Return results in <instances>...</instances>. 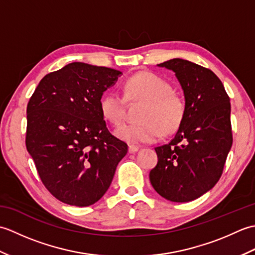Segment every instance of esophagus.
<instances>
[{"instance_id":"obj_1","label":"esophagus","mask_w":255,"mask_h":255,"mask_svg":"<svg viewBox=\"0 0 255 255\" xmlns=\"http://www.w3.org/2000/svg\"><path fill=\"white\" fill-rule=\"evenodd\" d=\"M138 150H139V147H137V145L130 144V145H129V147H128V152H129V153H136Z\"/></svg>"}]
</instances>
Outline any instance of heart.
<instances>
[{
	"label": "heart",
	"mask_w": 255,
	"mask_h": 255,
	"mask_svg": "<svg viewBox=\"0 0 255 255\" xmlns=\"http://www.w3.org/2000/svg\"><path fill=\"white\" fill-rule=\"evenodd\" d=\"M124 96L117 92H107L100 101V110L106 121L114 125L122 122L127 101H143L139 113L140 121L118 127L116 136L131 144L151 143L158 140L163 130L175 131L180 126L185 105L180 96L172 92L171 84L151 72H139L124 85Z\"/></svg>",
	"instance_id": "1"
}]
</instances>
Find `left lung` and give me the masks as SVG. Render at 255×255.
<instances>
[{
	"label": "left lung",
	"instance_id": "obj_1",
	"mask_svg": "<svg viewBox=\"0 0 255 255\" xmlns=\"http://www.w3.org/2000/svg\"><path fill=\"white\" fill-rule=\"evenodd\" d=\"M158 67L175 73L185 113L170 143L155 148L158 164L149 178L163 198L191 202L210 191L223 173L232 145L230 99L209 69L180 58Z\"/></svg>",
	"mask_w": 255,
	"mask_h": 255
}]
</instances>
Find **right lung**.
I'll list each match as a JSON object with an SVG mask.
<instances>
[{"label":"right lung","mask_w":255,"mask_h":255,"mask_svg":"<svg viewBox=\"0 0 255 255\" xmlns=\"http://www.w3.org/2000/svg\"><path fill=\"white\" fill-rule=\"evenodd\" d=\"M118 70L72 62L47 74L27 105L26 148L57 199L86 207L100 200L128 147L108 131L100 101Z\"/></svg>","instance_id":"right-lung-1"}]
</instances>
